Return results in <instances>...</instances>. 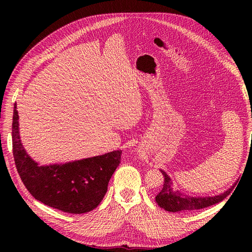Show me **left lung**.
Masks as SVG:
<instances>
[{"instance_id":"left-lung-1","label":"left lung","mask_w":252,"mask_h":252,"mask_svg":"<svg viewBox=\"0 0 252 252\" xmlns=\"http://www.w3.org/2000/svg\"><path fill=\"white\" fill-rule=\"evenodd\" d=\"M161 173L164 178L163 182V187L162 189L160 190L159 194L156 196V201L158 205L163 208L164 210L171 211V212H179V211H191V210H198V209L207 208L212 205H216V203L222 201L224 198H226L233 189L235 187L232 186L231 189H227L223 194L215 196V197H189L182 194V192L178 190L172 189V182L171 179L168 176V174L163 172L162 170Z\"/></svg>"}]
</instances>
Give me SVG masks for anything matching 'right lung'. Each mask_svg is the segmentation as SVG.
<instances>
[{"label":"right lung","instance_id":"obj_1","mask_svg":"<svg viewBox=\"0 0 252 252\" xmlns=\"http://www.w3.org/2000/svg\"><path fill=\"white\" fill-rule=\"evenodd\" d=\"M12 137L16 169L26 189L44 205L73 215L89 212L99 205L122 154L116 151L65 164L39 165L20 142L16 105Z\"/></svg>","mask_w":252,"mask_h":252}]
</instances>
